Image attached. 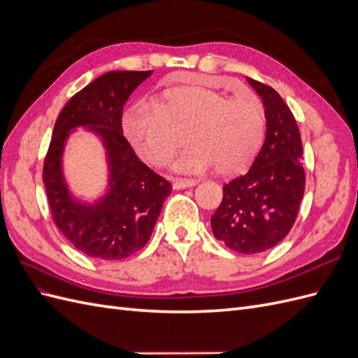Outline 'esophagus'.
<instances>
[{"label":"esophagus","mask_w":358,"mask_h":358,"mask_svg":"<svg viewBox=\"0 0 358 358\" xmlns=\"http://www.w3.org/2000/svg\"><path fill=\"white\" fill-rule=\"evenodd\" d=\"M197 185V179H175L173 180V188L175 189H182V188H188Z\"/></svg>","instance_id":"34e87169"}]
</instances>
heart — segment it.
Masks as SVG:
<instances>
[{
	"mask_svg": "<svg viewBox=\"0 0 358 358\" xmlns=\"http://www.w3.org/2000/svg\"><path fill=\"white\" fill-rule=\"evenodd\" d=\"M124 133L137 154L155 167L176 162L180 171L215 167L237 175L254 161L266 134V112L254 96H231L203 86H179L152 104H140L124 117Z\"/></svg>",
	"mask_w": 358,
	"mask_h": 358,
	"instance_id": "1",
	"label": "heart"
}]
</instances>
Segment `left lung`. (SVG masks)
<instances>
[{
  "label": "left lung",
  "instance_id": "1",
  "mask_svg": "<svg viewBox=\"0 0 358 358\" xmlns=\"http://www.w3.org/2000/svg\"><path fill=\"white\" fill-rule=\"evenodd\" d=\"M248 82L266 107V140L246 175L224 185L210 224L213 236L227 248L258 254L278 245L292 229L306 176L294 115L272 86L251 78Z\"/></svg>",
  "mask_w": 358,
  "mask_h": 358
}]
</instances>
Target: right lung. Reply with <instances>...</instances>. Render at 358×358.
I'll return each instance as SVG.
<instances>
[{
	"label": "right lung",
	"instance_id": "add662e5",
	"mask_svg": "<svg viewBox=\"0 0 358 358\" xmlns=\"http://www.w3.org/2000/svg\"><path fill=\"white\" fill-rule=\"evenodd\" d=\"M149 71L101 74L64 106L43 164V182L52 218L76 249L106 262L122 259L142 249L155 227L171 183L140 161L122 133L124 104ZM88 126L108 149L110 192L95 205L76 202L60 171L62 150L70 131Z\"/></svg>",
	"mask_w": 358,
	"mask_h": 358
}]
</instances>
